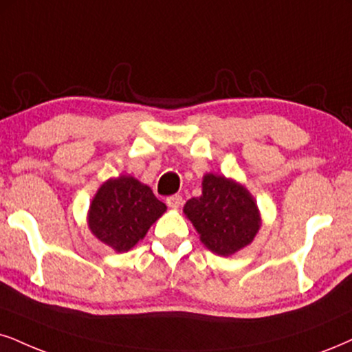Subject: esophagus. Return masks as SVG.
<instances>
[{
  "label": "esophagus",
  "mask_w": 352,
  "mask_h": 352,
  "mask_svg": "<svg viewBox=\"0 0 352 352\" xmlns=\"http://www.w3.org/2000/svg\"><path fill=\"white\" fill-rule=\"evenodd\" d=\"M166 204L171 209H179V207L183 206V197H181L179 194H175V196H169L166 199Z\"/></svg>",
  "instance_id": "1"
}]
</instances>
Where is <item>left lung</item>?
I'll use <instances>...</instances> for the list:
<instances>
[{
    "label": "left lung",
    "mask_w": 352,
    "mask_h": 352,
    "mask_svg": "<svg viewBox=\"0 0 352 352\" xmlns=\"http://www.w3.org/2000/svg\"><path fill=\"white\" fill-rule=\"evenodd\" d=\"M183 210L204 246L219 256L248 246L261 227V215L250 190L212 173L202 177V196L189 199Z\"/></svg>",
    "instance_id": "8db88e82"
}]
</instances>
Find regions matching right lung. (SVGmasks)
Instances as JSON below:
<instances>
[{
    "mask_svg": "<svg viewBox=\"0 0 352 352\" xmlns=\"http://www.w3.org/2000/svg\"><path fill=\"white\" fill-rule=\"evenodd\" d=\"M166 212L153 190L133 176L107 179L89 206L88 227L94 236L117 253L132 250Z\"/></svg>",
    "mask_w": 352,
    "mask_h": 352,
    "instance_id": "right-lung-1",
    "label": "right lung"
}]
</instances>
